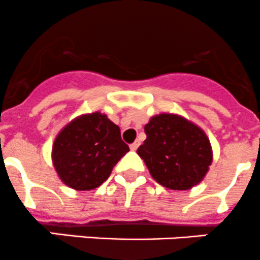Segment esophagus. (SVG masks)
Instances as JSON below:
<instances>
[{
	"label": "esophagus",
	"mask_w": 260,
	"mask_h": 260,
	"mask_svg": "<svg viewBox=\"0 0 260 260\" xmlns=\"http://www.w3.org/2000/svg\"><path fill=\"white\" fill-rule=\"evenodd\" d=\"M139 145H140V143H139V141H135V143L131 144V145H130V149H131V150H133V151H135L136 149L139 148Z\"/></svg>",
	"instance_id": "1"
}]
</instances>
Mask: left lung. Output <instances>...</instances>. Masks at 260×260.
Returning a JSON list of instances; mask_svg holds the SVG:
<instances>
[{"label":"left lung","mask_w":260,"mask_h":260,"mask_svg":"<svg viewBox=\"0 0 260 260\" xmlns=\"http://www.w3.org/2000/svg\"><path fill=\"white\" fill-rule=\"evenodd\" d=\"M139 154L154 179L169 189L186 191L199 184L212 163V148L201 127L174 114H159L144 127Z\"/></svg>","instance_id":"left-lung-1"}]
</instances>
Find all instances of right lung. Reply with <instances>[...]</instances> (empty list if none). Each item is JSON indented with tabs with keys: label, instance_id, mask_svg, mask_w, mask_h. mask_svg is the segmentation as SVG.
Instances as JSON below:
<instances>
[{
	"label": "right lung",
	"instance_id": "right-lung-1",
	"mask_svg": "<svg viewBox=\"0 0 260 260\" xmlns=\"http://www.w3.org/2000/svg\"><path fill=\"white\" fill-rule=\"evenodd\" d=\"M127 151L120 127L97 111L76 117L59 131L51 159L64 184L77 191H91L109 178Z\"/></svg>",
	"mask_w": 260,
	"mask_h": 260
}]
</instances>
